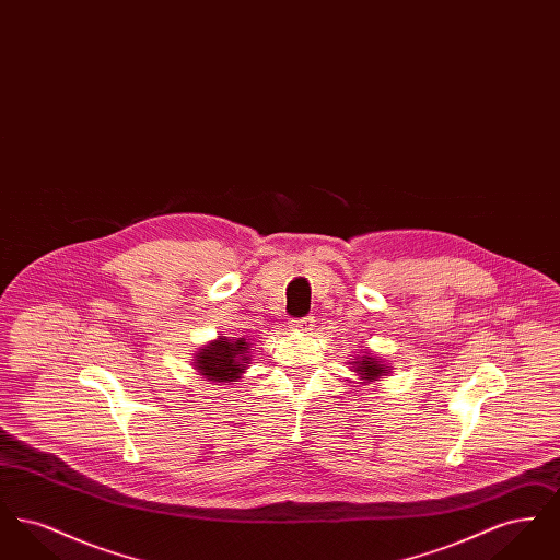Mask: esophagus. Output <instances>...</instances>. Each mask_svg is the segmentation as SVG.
<instances>
[{
    "label": "esophagus",
    "mask_w": 560,
    "mask_h": 560,
    "mask_svg": "<svg viewBox=\"0 0 560 560\" xmlns=\"http://www.w3.org/2000/svg\"><path fill=\"white\" fill-rule=\"evenodd\" d=\"M292 327L295 331L308 334V331H313V327H315V319H313V317H304V319L293 320Z\"/></svg>",
    "instance_id": "1"
}]
</instances>
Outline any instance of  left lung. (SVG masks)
<instances>
[{
  "instance_id": "left-lung-1",
  "label": "left lung",
  "mask_w": 560,
  "mask_h": 560,
  "mask_svg": "<svg viewBox=\"0 0 560 560\" xmlns=\"http://www.w3.org/2000/svg\"><path fill=\"white\" fill-rule=\"evenodd\" d=\"M365 354H357L350 365H352V372L357 373V377L361 380L359 384H373L377 382L382 375H388V363L380 357H375L370 348H363Z\"/></svg>"
}]
</instances>
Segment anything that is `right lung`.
<instances>
[{"mask_svg":"<svg viewBox=\"0 0 560 560\" xmlns=\"http://www.w3.org/2000/svg\"><path fill=\"white\" fill-rule=\"evenodd\" d=\"M249 342L245 338L218 336L212 342L203 345L192 357V370L208 382L233 384L249 368L252 354Z\"/></svg>","mask_w":560,"mask_h":560,"instance_id":"obj_1","label":"right lung"}]
</instances>
